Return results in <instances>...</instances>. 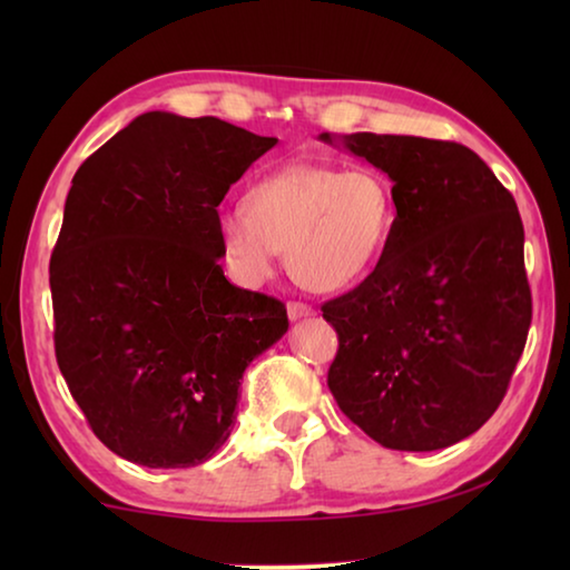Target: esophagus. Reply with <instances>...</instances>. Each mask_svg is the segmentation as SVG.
I'll return each mask as SVG.
<instances>
[{
  "instance_id": "1",
  "label": "esophagus",
  "mask_w": 570,
  "mask_h": 570,
  "mask_svg": "<svg viewBox=\"0 0 570 570\" xmlns=\"http://www.w3.org/2000/svg\"><path fill=\"white\" fill-rule=\"evenodd\" d=\"M286 314L292 322H298V320H306V316H314V308L304 302H288Z\"/></svg>"
}]
</instances>
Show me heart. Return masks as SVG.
I'll return each mask as SVG.
<instances>
[{"label": "heart", "instance_id": "1", "mask_svg": "<svg viewBox=\"0 0 570 570\" xmlns=\"http://www.w3.org/2000/svg\"><path fill=\"white\" fill-rule=\"evenodd\" d=\"M394 190L370 166L292 163L246 190L244 208L218 216L220 254L240 284H262L286 248L288 272L308 292H340L380 264L390 246Z\"/></svg>", "mask_w": 570, "mask_h": 570}]
</instances>
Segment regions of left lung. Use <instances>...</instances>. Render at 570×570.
Wrapping results in <instances>:
<instances>
[{
    "instance_id": "1",
    "label": "left lung",
    "mask_w": 570,
    "mask_h": 570,
    "mask_svg": "<svg viewBox=\"0 0 570 570\" xmlns=\"http://www.w3.org/2000/svg\"><path fill=\"white\" fill-rule=\"evenodd\" d=\"M340 140L387 173L397 216L374 272L322 306L340 334L326 384L380 445L450 448L493 417L528 340L515 198L460 142L374 132Z\"/></svg>"
}]
</instances>
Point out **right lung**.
I'll list each match as a JSON object with an SVG mask.
<instances>
[{
  "mask_svg": "<svg viewBox=\"0 0 570 570\" xmlns=\"http://www.w3.org/2000/svg\"><path fill=\"white\" fill-rule=\"evenodd\" d=\"M276 142L153 110L75 173L50 258L55 354L95 435L135 465L214 458L246 366L288 330L278 298L218 264V204Z\"/></svg>",
  "mask_w": 570,
  "mask_h": 570,
  "instance_id": "right-lung-1",
  "label": "right lung"
}]
</instances>
